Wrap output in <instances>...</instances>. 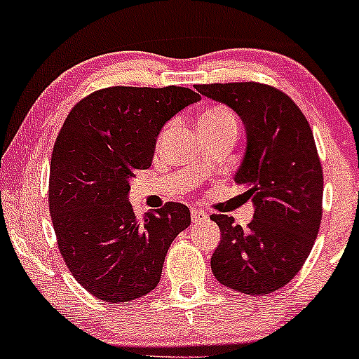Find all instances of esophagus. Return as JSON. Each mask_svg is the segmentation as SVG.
I'll return each mask as SVG.
<instances>
[{"label": "esophagus", "instance_id": "esophagus-1", "mask_svg": "<svg viewBox=\"0 0 359 359\" xmlns=\"http://www.w3.org/2000/svg\"><path fill=\"white\" fill-rule=\"evenodd\" d=\"M205 220H208V215L203 210H198V208L191 210V222L193 224H201V222H205Z\"/></svg>", "mask_w": 359, "mask_h": 359}]
</instances>
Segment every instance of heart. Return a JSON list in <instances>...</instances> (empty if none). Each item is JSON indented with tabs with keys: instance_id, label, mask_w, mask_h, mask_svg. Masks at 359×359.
I'll return each instance as SVG.
<instances>
[{
	"instance_id": "heart-1",
	"label": "heart",
	"mask_w": 359,
	"mask_h": 359,
	"mask_svg": "<svg viewBox=\"0 0 359 359\" xmlns=\"http://www.w3.org/2000/svg\"><path fill=\"white\" fill-rule=\"evenodd\" d=\"M236 127L237 122L236 116L231 110L224 107H212L205 110L203 114L198 116V130H222V128Z\"/></svg>"
}]
</instances>
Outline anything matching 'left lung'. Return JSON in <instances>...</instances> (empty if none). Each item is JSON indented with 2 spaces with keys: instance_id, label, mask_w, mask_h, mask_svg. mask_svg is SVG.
<instances>
[{
  "instance_id": "obj_1",
  "label": "left lung",
  "mask_w": 359,
  "mask_h": 359,
  "mask_svg": "<svg viewBox=\"0 0 359 359\" xmlns=\"http://www.w3.org/2000/svg\"><path fill=\"white\" fill-rule=\"evenodd\" d=\"M196 91L243 122L245 151L233 181L255 207L248 229L232 217H210L220 229L212 273L236 292L271 293L300 271L320 227L324 178L312 130L300 108L266 84H200Z\"/></svg>"
}]
</instances>
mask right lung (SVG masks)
<instances>
[{
  "mask_svg": "<svg viewBox=\"0 0 359 359\" xmlns=\"http://www.w3.org/2000/svg\"><path fill=\"white\" fill-rule=\"evenodd\" d=\"M200 102L190 88H104L81 100L50 159L49 208L59 251L83 288L110 304L158 287L168 249L191 222L168 203L137 219L130 180L151 166L164 123Z\"/></svg>",
  "mask_w": 359,
  "mask_h": 359,
  "instance_id": "1",
  "label": "right lung"
}]
</instances>
